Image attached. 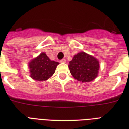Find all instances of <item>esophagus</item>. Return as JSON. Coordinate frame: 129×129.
I'll return each mask as SVG.
<instances>
[{
    "instance_id": "obj_1",
    "label": "esophagus",
    "mask_w": 129,
    "mask_h": 129,
    "mask_svg": "<svg viewBox=\"0 0 129 129\" xmlns=\"http://www.w3.org/2000/svg\"><path fill=\"white\" fill-rule=\"evenodd\" d=\"M60 62H61V63H66V59L63 58V59H62V60H60Z\"/></svg>"
}]
</instances>
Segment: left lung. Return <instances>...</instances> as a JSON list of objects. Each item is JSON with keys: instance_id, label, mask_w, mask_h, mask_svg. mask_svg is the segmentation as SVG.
I'll use <instances>...</instances> for the list:
<instances>
[{"instance_id": "1", "label": "left lung", "mask_w": 129, "mask_h": 129, "mask_svg": "<svg viewBox=\"0 0 129 129\" xmlns=\"http://www.w3.org/2000/svg\"><path fill=\"white\" fill-rule=\"evenodd\" d=\"M68 67L72 76L78 81L89 82L98 76L100 63L93 56L80 52L74 56Z\"/></svg>"}]
</instances>
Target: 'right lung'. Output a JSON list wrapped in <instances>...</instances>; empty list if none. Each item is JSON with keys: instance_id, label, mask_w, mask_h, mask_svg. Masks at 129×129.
<instances>
[{"instance_id": "obj_1", "label": "right lung", "mask_w": 129, "mask_h": 129, "mask_svg": "<svg viewBox=\"0 0 129 129\" xmlns=\"http://www.w3.org/2000/svg\"><path fill=\"white\" fill-rule=\"evenodd\" d=\"M58 62L51 60L45 53H42L29 63L30 76L37 81H46L55 72Z\"/></svg>"}]
</instances>
